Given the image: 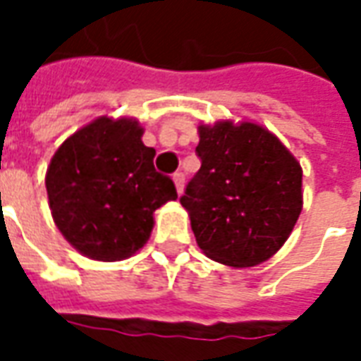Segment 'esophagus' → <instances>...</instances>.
<instances>
[{
	"label": "esophagus",
	"instance_id": "esophagus-1",
	"mask_svg": "<svg viewBox=\"0 0 361 361\" xmlns=\"http://www.w3.org/2000/svg\"><path fill=\"white\" fill-rule=\"evenodd\" d=\"M173 183H176V189H178V193H181L183 191V183H185V176H183V172H176L173 173Z\"/></svg>",
	"mask_w": 361,
	"mask_h": 361
}]
</instances>
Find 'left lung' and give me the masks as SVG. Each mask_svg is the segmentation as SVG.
Here are the masks:
<instances>
[{
  "instance_id": "left-lung-1",
  "label": "left lung",
  "mask_w": 361,
  "mask_h": 361,
  "mask_svg": "<svg viewBox=\"0 0 361 361\" xmlns=\"http://www.w3.org/2000/svg\"><path fill=\"white\" fill-rule=\"evenodd\" d=\"M201 168L180 203L197 245L222 265L255 267L292 234L302 212V166L269 129L230 119L199 126Z\"/></svg>"
}]
</instances>
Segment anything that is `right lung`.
I'll list each match as a JSON object with an SVG mask.
<instances>
[{
    "label": "right lung",
    "instance_id": "obj_1",
    "mask_svg": "<svg viewBox=\"0 0 361 361\" xmlns=\"http://www.w3.org/2000/svg\"><path fill=\"white\" fill-rule=\"evenodd\" d=\"M141 137L137 119L102 116L67 137L51 157V216L85 257H131L150 238L154 211L178 199L173 181L154 170L157 150Z\"/></svg>",
    "mask_w": 361,
    "mask_h": 361
}]
</instances>
